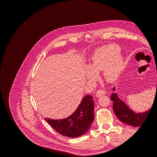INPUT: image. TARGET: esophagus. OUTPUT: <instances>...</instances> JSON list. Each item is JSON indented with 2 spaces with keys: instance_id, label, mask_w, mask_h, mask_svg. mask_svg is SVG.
I'll use <instances>...</instances> for the list:
<instances>
[{
  "instance_id": "34e87169",
  "label": "esophagus",
  "mask_w": 157,
  "mask_h": 157,
  "mask_svg": "<svg viewBox=\"0 0 157 157\" xmlns=\"http://www.w3.org/2000/svg\"><path fill=\"white\" fill-rule=\"evenodd\" d=\"M105 93H106V92L104 90H98L97 92H96V96L97 98H99V97H100L101 96H103V95H105Z\"/></svg>"
}]
</instances>
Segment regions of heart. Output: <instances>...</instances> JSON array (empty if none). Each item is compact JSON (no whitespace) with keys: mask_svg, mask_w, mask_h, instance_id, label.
Returning <instances> with one entry per match:
<instances>
[{"mask_svg":"<svg viewBox=\"0 0 157 157\" xmlns=\"http://www.w3.org/2000/svg\"><path fill=\"white\" fill-rule=\"evenodd\" d=\"M124 59L119 46L109 44L96 49L91 56L86 77L90 81L97 78V73L103 70V77L111 82L119 77L124 68Z\"/></svg>","mask_w":157,"mask_h":157,"instance_id":"heart-1","label":"heart"}]
</instances>
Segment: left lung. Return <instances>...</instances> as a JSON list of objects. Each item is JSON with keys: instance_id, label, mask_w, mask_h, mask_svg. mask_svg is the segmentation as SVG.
<instances>
[{"instance_id": "obj_1", "label": "left lung", "mask_w": 157, "mask_h": 157, "mask_svg": "<svg viewBox=\"0 0 157 157\" xmlns=\"http://www.w3.org/2000/svg\"><path fill=\"white\" fill-rule=\"evenodd\" d=\"M113 90L115 91V87ZM111 99L113 101V111L117 118L123 123L131 126L137 127L142 125L147 117L148 113L151 111L149 109L144 113L134 112L128 107L120 98H118L117 93H113L111 96Z\"/></svg>"}]
</instances>
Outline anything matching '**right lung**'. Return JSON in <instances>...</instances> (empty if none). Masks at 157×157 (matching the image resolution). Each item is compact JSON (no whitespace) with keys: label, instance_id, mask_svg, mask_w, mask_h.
Listing matches in <instances>:
<instances>
[{"label":"right lung","instance_id":"right-lung-1","mask_svg":"<svg viewBox=\"0 0 157 157\" xmlns=\"http://www.w3.org/2000/svg\"><path fill=\"white\" fill-rule=\"evenodd\" d=\"M90 95L85 96L78 108L63 119L45 118L46 121L59 134L69 137H77L86 134L94 119V103Z\"/></svg>","mask_w":157,"mask_h":157}]
</instances>
